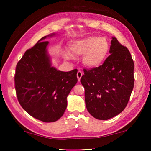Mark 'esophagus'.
Returning <instances> with one entry per match:
<instances>
[{"label":"esophagus","mask_w":151,"mask_h":151,"mask_svg":"<svg viewBox=\"0 0 151 151\" xmlns=\"http://www.w3.org/2000/svg\"><path fill=\"white\" fill-rule=\"evenodd\" d=\"M76 76H77L78 81H81V77H82V76H83V73H82L81 71L78 70V73H77V75H76Z\"/></svg>","instance_id":"obj_1"}]
</instances>
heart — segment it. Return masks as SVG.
I'll list each match as a JSON object with an SVG mask.
<instances>
[{"label":"heart","instance_id":"b5f03b06","mask_svg":"<svg viewBox=\"0 0 151 151\" xmlns=\"http://www.w3.org/2000/svg\"><path fill=\"white\" fill-rule=\"evenodd\" d=\"M70 52L73 56L83 55V65L93 68L101 66L106 60L110 50L109 40L105 37L91 36L83 39L75 40L69 44ZM65 59H70L68 54L64 55Z\"/></svg>","mask_w":151,"mask_h":151}]
</instances>
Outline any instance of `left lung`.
Wrapping results in <instances>:
<instances>
[{"label": "left lung", "instance_id": "1", "mask_svg": "<svg viewBox=\"0 0 151 151\" xmlns=\"http://www.w3.org/2000/svg\"><path fill=\"white\" fill-rule=\"evenodd\" d=\"M109 52L103 65L85 70L81 79L87 111L99 120H108L121 113L134 87V66L129 50L112 37Z\"/></svg>", "mask_w": 151, "mask_h": 151}]
</instances>
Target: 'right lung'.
Returning a JSON list of instances; mask_svg holds the SVG:
<instances>
[{"mask_svg":"<svg viewBox=\"0 0 151 151\" xmlns=\"http://www.w3.org/2000/svg\"><path fill=\"white\" fill-rule=\"evenodd\" d=\"M55 35L42 37L25 52L17 63L14 76L20 104L30 116L45 122L57 121L63 115L66 98L78 81L76 69L63 72L52 66L49 42L44 40Z\"/></svg>","mask_w":151,"mask_h":151,"instance_id":"right-lung-1","label":"right lung"}]
</instances>
